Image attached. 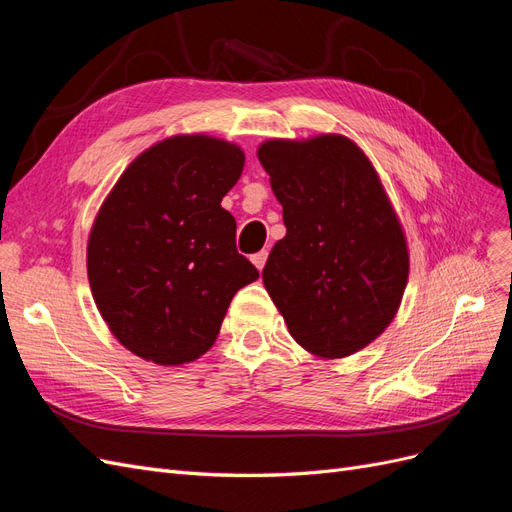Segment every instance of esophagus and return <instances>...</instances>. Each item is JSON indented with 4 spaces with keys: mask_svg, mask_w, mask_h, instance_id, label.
I'll list each match as a JSON object with an SVG mask.
<instances>
[{
    "mask_svg": "<svg viewBox=\"0 0 512 512\" xmlns=\"http://www.w3.org/2000/svg\"><path fill=\"white\" fill-rule=\"evenodd\" d=\"M267 258H269V252H267V250H260L258 254H254V256H252V262H254L258 271H262V267H265Z\"/></svg>",
    "mask_w": 512,
    "mask_h": 512,
    "instance_id": "1",
    "label": "esophagus"
}]
</instances>
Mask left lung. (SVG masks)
<instances>
[{
  "label": "left lung",
  "instance_id": "obj_1",
  "mask_svg": "<svg viewBox=\"0 0 512 512\" xmlns=\"http://www.w3.org/2000/svg\"><path fill=\"white\" fill-rule=\"evenodd\" d=\"M286 237L262 282L294 342L322 359L359 352L395 318L408 284L404 228L363 149L342 134L258 147Z\"/></svg>",
  "mask_w": 512,
  "mask_h": 512
}]
</instances>
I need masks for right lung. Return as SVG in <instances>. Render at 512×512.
Instances as JSON below:
<instances>
[{
	"mask_svg": "<svg viewBox=\"0 0 512 512\" xmlns=\"http://www.w3.org/2000/svg\"><path fill=\"white\" fill-rule=\"evenodd\" d=\"M243 164L241 147L222 138L170 136L123 170L102 203L87 241L89 286L108 329L141 359L196 361L235 292L258 280L220 205Z\"/></svg>",
	"mask_w": 512,
	"mask_h": 512,
	"instance_id": "right-lung-1",
	"label": "right lung"
}]
</instances>
